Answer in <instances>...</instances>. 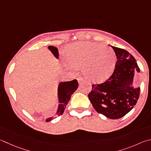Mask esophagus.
Segmentation results:
<instances>
[{
    "instance_id": "34e87169",
    "label": "esophagus",
    "mask_w": 151,
    "mask_h": 151,
    "mask_svg": "<svg viewBox=\"0 0 151 151\" xmlns=\"http://www.w3.org/2000/svg\"><path fill=\"white\" fill-rule=\"evenodd\" d=\"M77 80H78V82L79 84H81L82 83H83V82L84 81V78L81 77V76H79V77H78L77 78Z\"/></svg>"
}]
</instances>
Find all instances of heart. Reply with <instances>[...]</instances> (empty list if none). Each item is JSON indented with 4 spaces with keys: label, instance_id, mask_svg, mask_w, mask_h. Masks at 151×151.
Segmentation results:
<instances>
[{
    "label": "heart",
    "instance_id": "obj_1",
    "mask_svg": "<svg viewBox=\"0 0 151 151\" xmlns=\"http://www.w3.org/2000/svg\"><path fill=\"white\" fill-rule=\"evenodd\" d=\"M65 58L70 67H82L85 76L95 82L108 78L116 63V53L111 48L92 42H78L68 46Z\"/></svg>",
    "mask_w": 151,
    "mask_h": 151
}]
</instances>
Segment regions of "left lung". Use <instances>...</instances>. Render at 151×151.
<instances>
[{"mask_svg": "<svg viewBox=\"0 0 151 151\" xmlns=\"http://www.w3.org/2000/svg\"><path fill=\"white\" fill-rule=\"evenodd\" d=\"M111 47L117 57L114 72L104 83L92 84L88 96L96 111L108 118L116 119L129 112L137 102L140 88L133 84L134 76L140 72V68L128 51Z\"/></svg>", "mask_w": 151, "mask_h": 151, "instance_id": "8db88e82", "label": "left lung"}]
</instances>
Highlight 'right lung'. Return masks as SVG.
<instances>
[{
    "mask_svg": "<svg viewBox=\"0 0 151 151\" xmlns=\"http://www.w3.org/2000/svg\"><path fill=\"white\" fill-rule=\"evenodd\" d=\"M48 48L52 52V53L54 55V56L58 59L59 52L58 50H57V48L53 47V46H49ZM78 86V83L76 79L71 81L63 82V83H61L59 84L58 87V97L59 104L58 109H57V116H59L63 114L65 109L66 108V106L70 99L71 95L75 92ZM55 117V116L49 117V118L46 119V122H50Z\"/></svg>",
    "mask_w": 151,
    "mask_h": 151,
    "instance_id": "1",
    "label": "right lung"
}]
</instances>
